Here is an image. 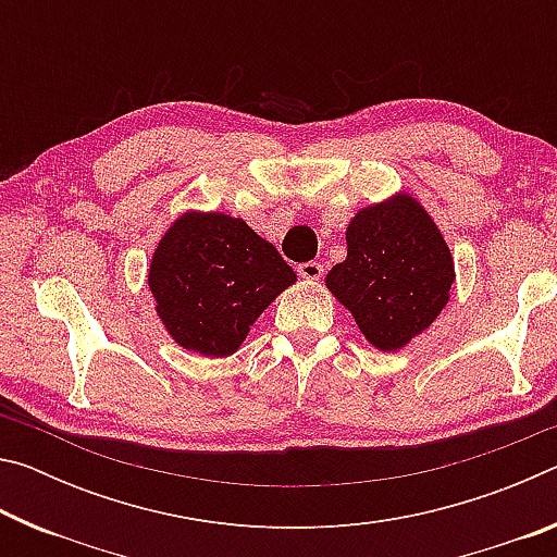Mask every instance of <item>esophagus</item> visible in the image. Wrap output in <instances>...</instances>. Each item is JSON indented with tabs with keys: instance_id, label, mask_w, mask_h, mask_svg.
Segmentation results:
<instances>
[{
	"instance_id": "esophagus-1",
	"label": "esophagus",
	"mask_w": 557,
	"mask_h": 557,
	"mask_svg": "<svg viewBox=\"0 0 557 557\" xmlns=\"http://www.w3.org/2000/svg\"><path fill=\"white\" fill-rule=\"evenodd\" d=\"M297 272L305 280H322L324 277V265L322 262H317V260H309V262H301V265L297 268Z\"/></svg>"
}]
</instances>
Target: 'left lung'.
Instances as JSON below:
<instances>
[{
  "label": "left lung",
  "mask_w": 557,
  "mask_h": 557,
  "mask_svg": "<svg viewBox=\"0 0 557 557\" xmlns=\"http://www.w3.org/2000/svg\"><path fill=\"white\" fill-rule=\"evenodd\" d=\"M451 282L455 260L445 235L405 191L354 215L346 260L326 275L329 292L379 351H398L430 329L447 307Z\"/></svg>",
  "instance_id": "1"
}]
</instances>
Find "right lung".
<instances>
[{"label": "right lung", "mask_w": 557, "mask_h": 557, "mask_svg": "<svg viewBox=\"0 0 557 557\" xmlns=\"http://www.w3.org/2000/svg\"><path fill=\"white\" fill-rule=\"evenodd\" d=\"M147 282L169 336L186 351L223 358L297 275L243 219L186 211L157 243Z\"/></svg>", "instance_id": "add662e5"}]
</instances>
